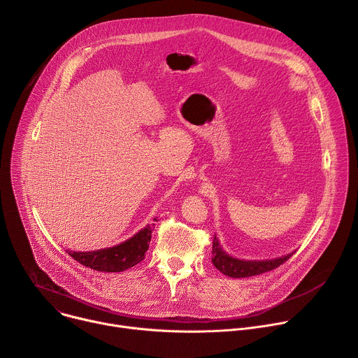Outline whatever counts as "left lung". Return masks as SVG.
Segmentation results:
<instances>
[{"instance_id": "left-lung-1", "label": "left lung", "mask_w": 358, "mask_h": 358, "mask_svg": "<svg viewBox=\"0 0 358 358\" xmlns=\"http://www.w3.org/2000/svg\"><path fill=\"white\" fill-rule=\"evenodd\" d=\"M294 252L286 255V257L268 259V261H243L229 257V255L221 248L217 236H214L213 242V264L214 266L229 278H249L255 275H261L269 271L279 268L285 264Z\"/></svg>"}]
</instances>
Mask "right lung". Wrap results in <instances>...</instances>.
Instances as JSON below:
<instances>
[{
    "label": "right lung",
    "mask_w": 358,
    "mask_h": 358,
    "mask_svg": "<svg viewBox=\"0 0 358 358\" xmlns=\"http://www.w3.org/2000/svg\"><path fill=\"white\" fill-rule=\"evenodd\" d=\"M155 225V224H152ZM152 227L147 225L134 236L113 248L99 249L93 252L66 250L80 265L99 272H123L141 262L145 257L151 241Z\"/></svg>",
    "instance_id": "obj_1"
}]
</instances>
